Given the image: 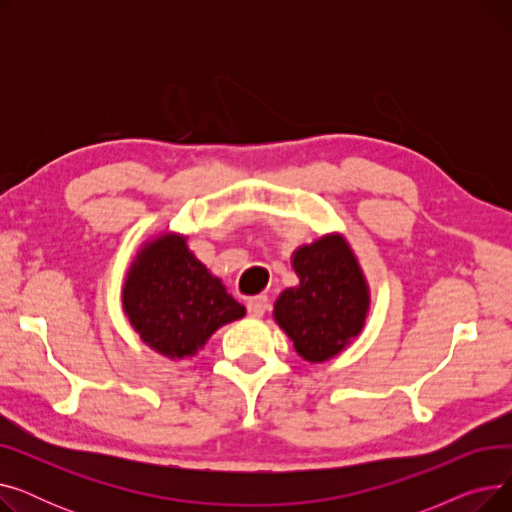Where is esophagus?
Wrapping results in <instances>:
<instances>
[{"instance_id": "obj_1", "label": "esophagus", "mask_w": 512, "mask_h": 512, "mask_svg": "<svg viewBox=\"0 0 512 512\" xmlns=\"http://www.w3.org/2000/svg\"><path fill=\"white\" fill-rule=\"evenodd\" d=\"M267 309H270V299H267L265 294H257V297L247 301V311L253 317H261Z\"/></svg>"}]
</instances>
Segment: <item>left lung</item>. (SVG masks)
Listing matches in <instances>:
<instances>
[{
  "label": "left lung",
  "mask_w": 512,
  "mask_h": 512,
  "mask_svg": "<svg viewBox=\"0 0 512 512\" xmlns=\"http://www.w3.org/2000/svg\"><path fill=\"white\" fill-rule=\"evenodd\" d=\"M292 265L301 284L280 294L274 317L305 361H328L363 328L369 294L361 267L340 236L299 249Z\"/></svg>",
  "instance_id": "left-lung-1"
}]
</instances>
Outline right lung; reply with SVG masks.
I'll use <instances>...</instances> for the list:
<instances>
[{
    "label": "right lung",
    "mask_w": 512,
    "mask_h": 512,
    "mask_svg": "<svg viewBox=\"0 0 512 512\" xmlns=\"http://www.w3.org/2000/svg\"><path fill=\"white\" fill-rule=\"evenodd\" d=\"M122 303L143 342L170 359L193 357L215 330L245 315L174 234L159 236L132 263Z\"/></svg>",
    "instance_id": "obj_1"
}]
</instances>
